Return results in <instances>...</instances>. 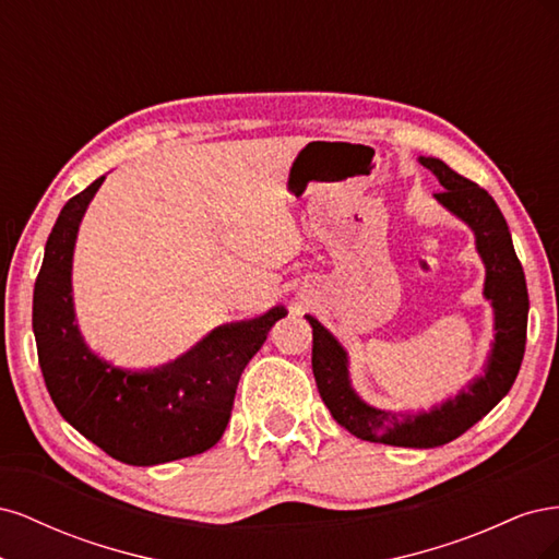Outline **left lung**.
<instances>
[{"label": "left lung", "instance_id": "obj_1", "mask_svg": "<svg viewBox=\"0 0 559 559\" xmlns=\"http://www.w3.org/2000/svg\"><path fill=\"white\" fill-rule=\"evenodd\" d=\"M417 160L443 186V191L433 193V198L473 230L476 251L485 265L483 296L495 312V341L483 366V376L473 378L456 396L445 399L429 411H384L366 403L354 392L349 357L335 335L321 326L312 314H306V319L312 326V373L319 396L337 425L361 441L425 450L454 441L509 394L524 357V343H527L530 296L509 224L495 198L478 183L456 175L441 158L419 156Z\"/></svg>", "mask_w": 559, "mask_h": 559}]
</instances>
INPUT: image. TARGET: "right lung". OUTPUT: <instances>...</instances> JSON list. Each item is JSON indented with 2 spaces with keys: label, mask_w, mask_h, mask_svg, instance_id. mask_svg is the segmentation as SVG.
Masks as SVG:
<instances>
[{
  "label": "right lung",
  "mask_w": 559,
  "mask_h": 559,
  "mask_svg": "<svg viewBox=\"0 0 559 559\" xmlns=\"http://www.w3.org/2000/svg\"><path fill=\"white\" fill-rule=\"evenodd\" d=\"M105 177L67 200L48 235L32 300V329L46 389L60 415L132 466H156L210 450L224 436L245 366L261 349L282 306L212 329L175 361L130 370L95 354L76 324L72 261L81 218Z\"/></svg>",
  "instance_id": "add662e5"
}]
</instances>
